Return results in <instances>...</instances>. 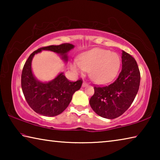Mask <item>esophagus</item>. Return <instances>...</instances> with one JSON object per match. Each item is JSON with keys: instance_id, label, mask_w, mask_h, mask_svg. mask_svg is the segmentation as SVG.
I'll return each mask as SVG.
<instances>
[{"instance_id": "esophagus-1", "label": "esophagus", "mask_w": 160, "mask_h": 160, "mask_svg": "<svg viewBox=\"0 0 160 160\" xmlns=\"http://www.w3.org/2000/svg\"><path fill=\"white\" fill-rule=\"evenodd\" d=\"M88 84L86 82H83V83H82V87H86V86H88Z\"/></svg>"}]
</instances>
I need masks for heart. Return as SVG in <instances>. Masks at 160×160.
<instances>
[{"label": "heart", "mask_w": 160, "mask_h": 160, "mask_svg": "<svg viewBox=\"0 0 160 160\" xmlns=\"http://www.w3.org/2000/svg\"><path fill=\"white\" fill-rule=\"evenodd\" d=\"M121 58L118 53L103 48H94L82 53L80 61H75L71 69L77 73L90 72L94 82L104 84L112 81L118 74Z\"/></svg>", "instance_id": "obj_1"}]
</instances>
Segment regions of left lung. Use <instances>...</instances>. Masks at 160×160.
I'll return each instance as SVG.
<instances>
[{
    "label": "left lung",
    "mask_w": 160,
    "mask_h": 160,
    "mask_svg": "<svg viewBox=\"0 0 160 160\" xmlns=\"http://www.w3.org/2000/svg\"><path fill=\"white\" fill-rule=\"evenodd\" d=\"M122 70L113 83L94 88L90 99L92 109L103 118L113 119L122 115L131 107L138 92L140 73L135 58L122 51Z\"/></svg>",
    "instance_id": "1"
}]
</instances>
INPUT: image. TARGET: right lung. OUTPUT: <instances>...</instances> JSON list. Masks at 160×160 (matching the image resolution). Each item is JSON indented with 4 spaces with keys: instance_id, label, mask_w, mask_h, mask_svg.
I'll return each mask as SVG.
<instances>
[{
    "instance_id": "right-lung-1",
    "label": "right lung",
    "mask_w": 160,
    "mask_h": 160,
    "mask_svg": "<svg viewBox=\"0 0 160 160\" xmlns=\"http://www.w3.org/2000/svg\"><path fill=\"white\" fill-rule=\"evenodd\" d=\"M73 48L74 45L68 43L40 48L31 53L25 62L21 76L22 90L27 102L36 113L45 116L60 114L69 105L73 94L80 89L82 80L70 82L61 72L50 82H42L32 73V58L35 54L47 50L59 54L67 62V53Z\"/></svg>"
}]
</instances>
